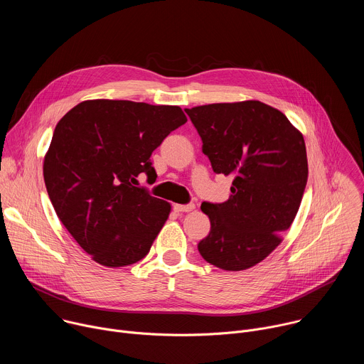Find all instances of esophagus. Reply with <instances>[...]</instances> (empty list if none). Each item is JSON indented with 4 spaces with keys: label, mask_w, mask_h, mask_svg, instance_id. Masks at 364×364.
Wrapping results in <instances>:
<instances>
[{
    "label": "esophagus",
    "mask_w": 364,
    "mask_h": 364,
    "mask_svg": "<svg viewBox=\"0 0 364 364\" xmlns=\"http://www.w3.org/2000/svg\"><path fill=\"white\" fill-rule=\"evenodd\" d=\"M194 209V204L190 203V204H174V210L177 213H187V212H191Z\"/></svg>",
    "instance_id": "34e87169"
}]
</instances>
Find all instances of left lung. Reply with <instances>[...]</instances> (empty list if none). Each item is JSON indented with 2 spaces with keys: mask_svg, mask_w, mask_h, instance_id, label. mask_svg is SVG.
I'll return each mask as SVG.
<instances>
[{
  "mask_svg": "<svg viewBox=\"0 0 364 364\" xmlns=\"http://www.w3.org/2000/svg\"><path fill=\"white\" fill-rule=\"evenodd\" d=\"M216 174L232 176L225 203L201 204L210 233L197 247L204 261L243 271L282 242L308 178L302 134L278 109L259 100L186 109Z\"/></svg>",
  "mask_w": 364,
  "mask_h": 364,
  "instance_id": "left-lung-1",
  "label": "left lung"
}]
</instances>
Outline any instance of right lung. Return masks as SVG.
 Segmentation results:
<instances>
[{
    "label": "right lung",
    "instance_id": "right-lung-1",
    "mask_svg": "<svg viewBox=\"0 0 364 364\" xmlns=\"http://www.w3.org/2000/svg\"><path fill=\"white\" fill-rule=\"evenodd\" d=\"M187 118L180 107L93 99L56 125L44 157L46 188L58 218L95 262L132 265L151 249L170 203L138 187L157 177L152 151Z\"/></svg>",
    "mask_w": 364,
    "mask_h": 364
}]
</instances>
